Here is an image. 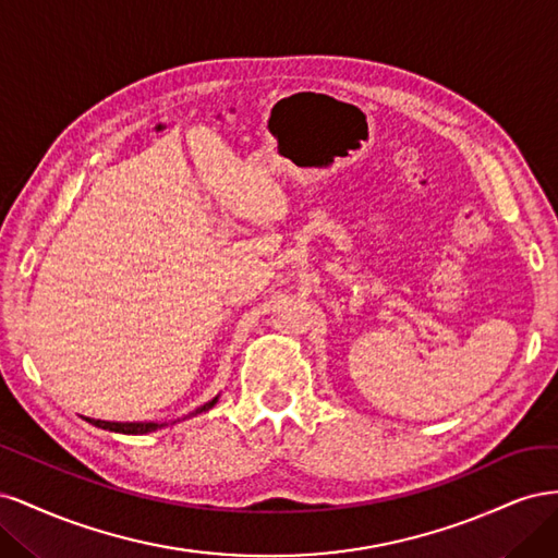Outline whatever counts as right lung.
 <instances>
[{
	"label": "right lung",
	"mask_w": 558,
	"mask_h": 558,
	"mask_svg": "<svg viewBox=\"0 0 558 558\" xmlns=\"http://www.w3.org/2000/svg\"><path fill=\"white\" fill-rule=\"evenodd\" d=\"M216 402H218V396L214 400L202 404V408H197L189 416H195V414L211 410ZM86 421H90V424L97 426V428H105V430H111V433H123V435H146V433H154V430L167 426V424H154V421H132V424H121V421H99V418H86Z\"/></svg>",
	"instance_id": "obj_1"
}]
</instances>
